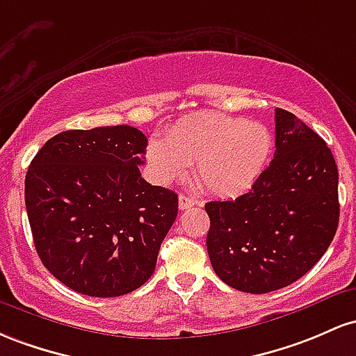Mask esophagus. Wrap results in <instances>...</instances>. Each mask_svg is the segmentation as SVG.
<instances>
[{
	"instance_id": "obj_1",
	"label": "esophagus",
	"mask_w": 356,
	"mask_h": 356,
	"mask_svg": "<svg viewBox=\"0 0 356 356\" xmlns=\"http://www.w3.org/2000/svg\"><path fill=\"white\" fill-rule=\"evenodd\" d=\"M197 203H200L198 200H195V198H191V197H186V195H179V200H178L179 210H186V209H190V207L197 205Z\"/></svg>"
}]
</instances>
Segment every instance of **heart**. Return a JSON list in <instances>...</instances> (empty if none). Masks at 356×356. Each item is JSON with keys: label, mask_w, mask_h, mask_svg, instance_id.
Returning a JSON list of instances; mask_svg holds the SVG:
<instances>
[{"label": "heart", "mask_w": 356, "mask_h": 356, "mask_svg": "<svg viewBox=\"0 0 356 356\" xmlns=\"http://www.w3.org/2000/svg\"><path fill=\"white\" fill-rule=\"evenodd\" d=\"M264 124L227 114H200L178 121L168 138L153 136L146 156L154 181L179 179L195 163V177L217 197H237L255 185L273 154Z\"/></svg>", "instance_id": "b5f03b06"}]
</instances>
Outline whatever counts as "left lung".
Here are the masks:
<instances>
[{
    "label": "left lung",
    "instance_id": "obj_1",
    "mask_svg": "<svg viewBox=\"0 0 356 356\" xmlns=\"http://www.w3.org/2000/svg\"><path fill=\"white\" fill-rule=\"evenodd\" d=\"M211 267L242 293L266 294L302 277L338 229V168L319 136L275 109V153L249 193L205 205Z\"/></svg>",
    "mask_w": 356,
    "mask_h": 356
}]
</instances>
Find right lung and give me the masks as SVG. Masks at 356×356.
Returning <instances> with one entry per match:
<instances>
[{
	"label": "right lung",
	"instance_id": "add662e5",
	"mask_svg": "<svg viewBox=\"0 0 356 356\" xmlns=\"http://www.w3.org/2000/svg\"><path fill=\"white\" fill-rule=\"evenodd\" d=\"M146 146V136L126 124L63 131L28 168L25 203L35 249L77 293L122 296L154 273L178 195L141 178Z\"/></svg>",
	"mask_w": 356,
	"mask_h": 356
}]
</instances>
